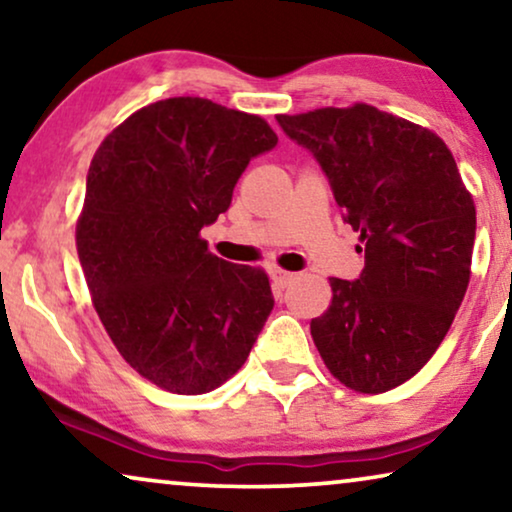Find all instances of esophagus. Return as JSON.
<instances>
[{
  "label": "esophagus",
  "instance_id": "obj_1",
  "mask_svg": "<svg viewBox=\"0 0 512 512\" xmlns=\"http://www.w3.org/2000/svg\"><path fill=\"white\" fill-rule=\"evenodd\" d=\"M270 277H272V282H275L277 289H286V286H289L293 279H296V275H293V272H286L282 268H272L270 270Z\"/></svg>",
  "mask_w": 512,
  "mask_h": 512
}]
</instances>
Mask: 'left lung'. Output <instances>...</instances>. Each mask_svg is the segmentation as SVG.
<instances>
[{
	"label": "left lung",
	"instance_id": "obj_1",
	"mask_svg": "<svg viewBox=\"0 0 512 512\" xmlns=\"http://www.w3.org/2000/svg\"><path fill=\"white\" fill-rule=\"evenodd\" d=\"M277 121L319 160L366 256L356 282L328 279L312 340L335 380L382 394L417 375L450 331L471 279L473 195L436 132L370 104Z\"/></svg>",
	"mask_w": 512,
	"mask_h": 512
}]
</instances>
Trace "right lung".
<instances>
[{
    "label": "right lung",
    "mask_w": 512,
    "mask_h": 512,
    "mask_svg": "<svg viewBox=\"0 0 512 512\" xmlns=\"http://www.w3.org/2000/svg\"><path fill=\"white\" fill-rule=\"evenodd\" d=\"M277 144L256 114L205 97L153 102L90 160L76 251L118 354L172 394H207L244 366L275 305L263 268L209 251L249 160Z\"/></svg>",
    "instance_id": "1"
}]
</instances>
